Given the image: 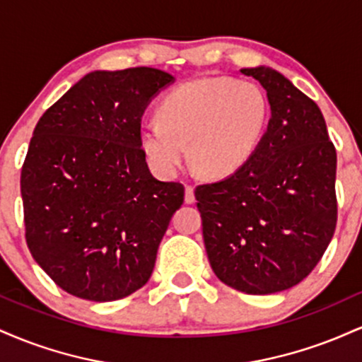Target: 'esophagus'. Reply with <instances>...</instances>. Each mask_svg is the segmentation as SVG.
<instances>
[{
	"instance_id": "esophagus-1",
	"label": "esophagus",
	"mask_w": 362,
	"mask_h": 362,
	"mask_svg": "<svg viewBox=\"0 0 362 362\" xmlns=\"http://www.w3.org/2000/svg\"><path fill=\"white\" fill-rule=\"evenodd\" d=\"M195 195H194V187L190 184L185 185V204H194Z\"/></svg>"
}]
</instances>
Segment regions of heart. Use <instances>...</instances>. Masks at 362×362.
<instances>
[{
    "label": "heart",
    "mask_w": 362,
    "mask_h": 362,
    "mask_svg": "<svg viewBox=\"0 0 362 362\" xmlns=\"http://www.w3.org/2000/svg\"><path fill=\"white\" fill-rule=\"evenodd\" d=\"M267 95L257 83L235 78H199L172 90L160 117L141 124L139 139L161 175H173L187 156L206 175H233L250 160L267 127Z\"/></svg>",
    "instance_id": "obj_1"
}]
</instances>
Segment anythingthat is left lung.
Masks as SVG:
<instances>
[{"instance_id":"8db88e82","label":"left lung","mask_w":362,"mask_h":362,"mask_svg":"<svg viewBox=\"0 0 362 362\" xmlns=\"http://www.w3.org/2000/svg\"><path fill=\"white\" fill-rule=\"evenodd\" d=\"M267 91L271 120L233 175L195 187L202 236L218 279L247 294L300 284L337 224V153L318 105L271 68L242 69Z\"/></svg>"}]
</instances>
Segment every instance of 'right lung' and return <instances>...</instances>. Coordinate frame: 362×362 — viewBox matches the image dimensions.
<instances>
[{
    "label": "right lung",
    "instance_id": "right-lung-1",
    "mask_svg": "<svg viewBox=\"0 0 362 362\" xmlns=\"http://www.w3.org/2000/svg\"><path fill=\"white\" fill-rule=\"evenodd\" d=\"M172 74L93 71L44 112L22 167L25 240L73 296L115 301L143 288L184 185L149 172L139 129Z\"/></svg>",
    "mask_w": 362,
    "mask_h": 362
}]
</instances>
